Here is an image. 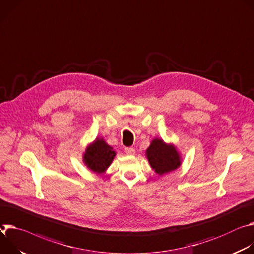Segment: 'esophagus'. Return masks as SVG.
<instances>
[{"label": "esophagus", "instance_id": "obj_1", "mask_svg": "<svg viewBox=\"0 0 254 254\" xmlns=\"http://www.w3.org/2000/svg\"><path fill=\"white\" fill-rule=\"evenodd\" d=\"M124 151H125V153L128 154V155H132V154L135 153V149H134L133 147H125V148H124Z\"/></svg>", "mask_w": 254, "mask_h": 254}]
</instances>
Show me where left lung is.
I'll return each instance as SVG.
<instances>
[{
    "instance_id": "left-lung-1",
    "label": "left lung",
    "mask_w": 254,
    "mask_h": 254,
    "mask_svg": "<svg viewBox=\"0 0 254 254\" xmlns=\"http://www.w3.org/2000/svg\"><path fill=\"white\" fill-rule=\"evenodd\" d=\"M146 157L154 172L161 176L171 173L182 164L181 155L174 144H167L162 139L154 138L146 150Z\"/></svg>"
}]
</instances>
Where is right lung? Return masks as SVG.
Wrapping results in <instances>:
<instances>
[{
	"label": "right lung",
	"mask_w": 254,
	"mask_h": 254,
	"mask_svg": "<svg viewBox=\"0 0 254 254\" xmlns=\"http://www.w3.org/2000/svg\"><path fill=\"white\" fill-rule=\"evenodd\" d=\"M116 156L113 147L108 145L103 138H97L83 154V162L96 174H103Z\"/></svg>",
	"instance_id": "add662e5"
}]
</instances>
